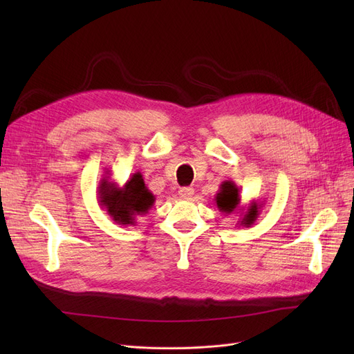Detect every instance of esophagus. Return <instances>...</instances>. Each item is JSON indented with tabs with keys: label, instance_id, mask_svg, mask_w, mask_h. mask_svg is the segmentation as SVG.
Here are the masks:
<instances>
[{
	"label": "esophagus",
	"instance_id": "34e87169",
	"mask_svg": "<svg viewBox=\"0 0 354 354\" xmlns=\"http://www.w3.org/2000/svg\"><path fill=\"white\" fill-rule=\"evenodd\" d=\"M194 188L191 187H183L179 189V195L183 198V199H191L194 196Z\"/></svg>",
	"mask_w": 354,
	"mask_h": 354
}]
</instances>
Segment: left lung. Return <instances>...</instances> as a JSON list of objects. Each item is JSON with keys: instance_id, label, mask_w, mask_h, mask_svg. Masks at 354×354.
I'll list each match as a JSON object with an SVG mask.
<instances>
[{"instance_id": "1", "label": "left lung", "mask_w": 354, "mask_h": 354, "mask_svg": "<svg viewBox=\"0 0 354 354\" xmlns=\"http://www.w3.org/2000/svg\"><path fill=\"white\" fill-rule=\"evenodd\" d=\"M215 202H216V207L222 214H227L231 215L236 211H239L243 214V218H241L239 225L241 227H245L250 228L254 222L257 221L259 212H261V208L264 203L263 202H258V201H251L248 203V207H239L241 205V195H239V189L236 185L232 180H225L221 183L219 191L215 196Z\"/></svg>"}]
</instances>
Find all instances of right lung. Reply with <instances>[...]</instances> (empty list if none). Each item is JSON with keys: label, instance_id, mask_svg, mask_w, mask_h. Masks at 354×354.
Here are the masks:
<instances>
[{"label": "right lung", "instance_id": "obj_1", "mask_svg": "<svg viewBox=\"0 0 354 354\" xmlns=\"http://www.w3.org/2000/svg\"><path fill=\"white\" fill-rule=\"evenodd\" d=\"M110 176V171H106L99 183V205L116 224L136 225V218L143 216L153 207L155 195L147 189L140 172L133 174L122 187Z\"/></svg>", "mask_w": 354, "mask_h": 354}]
</instances>
